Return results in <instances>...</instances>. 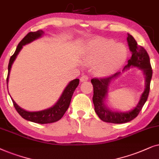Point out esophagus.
I'll return each mask as SVG.
<instances>
[{
	"mask_svg": "<svg viewBox=\"0 0 159 159\" xmlns=\"http://www.w3.org/2000/svg\"><path fill=\"white\" fill-rule=\"evenodd\" d=\"M88 79H89L88 76L86 75H83V76H81V78H80V81H81V82H84V81H88Z\"/></svg>",
	"mask_w": 159,
	"mask_h": 159,
	"instance_id": "1",
	"label": "esophagus"
}]
</instances>
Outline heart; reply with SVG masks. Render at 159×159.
Returning a JSON list of instances; mask_svg holds the SVG:
<instances>
[{
	"mask_svg": "<svg viewBox=\"0 0 159 159\" xmlns=\"http://www.w3.org/2000/svg\"><path fill=\"white\" fill-rule=\"evenodd\" d=\"M128 57L126 46L112 40L97 39L90 41L81 52V60L89 66H94L97 75L107 76L117 71Z\"/></svg>",
	"mask_w": 159,
	"mask_h": 159,
	"instance_id": "heart-1",
	"label": "heart"
}]
</instances>
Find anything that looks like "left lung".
<instances>
[{"label": "left lung", "mask_w": 159, "mask_h": 159, "mask_svg": "<svg viewBox=\"0 0 159 159\" xmlns=\"http://www.w3.org/2000/svg\"><path fill=\"white\" fill-rule=\"evenodd\" d=\"M127 42L129 47L132 52V57L128 60V64L124 67L123 70L129 68L130 67H136L143 70L145 76V89L141 95L138 104L134 109L127 112L113 111L110 110L105 105L104 101L107 97V89L111 81L114 78L120 75V72L116 73L114 75L106 78H93L91 80L93 88V103L94 105V111L102 120L112 124H123L130 121L137 117L139 112L147 101L150 92V84L153 70L150 62V57L148 52L143 46H139L133 36L128 34Z\"/></svg>", "instance_id": "1"}]
</instances>
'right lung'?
<instances>
[{
    "mask_svg": "<svg viewBox=\"0 0 159 159\" xmlns=\"http://www.w3.org/2000/svg\"><path fill=\"white\" fill-rule=\"evenodd\" d=\"M43 34V30H38L36 32H30V33H27L25 35L24 39L20 42L18 44L17 47L16 48L14 54L11 57L9 63H8V76L6 78V83H7V88H8V77H9V73L11 68V65L13 64L14 61L17 56L19 52L22 49L23 46L26 45V44L31 43L32 41H35L39 38L42 36ZM79 84V79L76 78L73 81H71L68 84V85L66 86L65 90L63 91L62 95L57 102V103L54 106L49 107V108L43 110V111H36V112H30L26 111L25 110L21 108L20 106L16 105V103L14 100L12 99L13 102L14 106L15 107L16 111L18 112V113L22 116L23 118L26 119L30 121L37 123V124H50V123H54L59 120L62 118L64 116L65 112L68 109L69 105L70 104V101L72 96H73L74 91L77 88V86Z\"/></svg>",
    "mask_w": 159,
    "mask_h": 159,
    "instance_id": "add662e5",
    "label": "right lung"
}]
</instances>
